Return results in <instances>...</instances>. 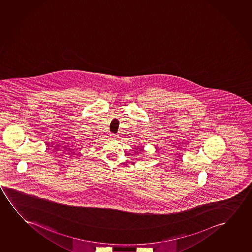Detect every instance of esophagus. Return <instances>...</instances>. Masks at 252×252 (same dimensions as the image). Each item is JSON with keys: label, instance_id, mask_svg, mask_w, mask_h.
<instances>
[{"label": "esophagus", "instance_id": "obj_1", "mask_svg": "<svg viewBox=\"0 0 252 252\" xmlns=\"http://www.w3.org/2000/svg\"><path fill=\"white\" fill-rule=\"evenodd\" d=\"M111 137H112V138H117L118 136L116 134H112L111 135Z\"/></svg>", "mask_w": 252, "mask_h": 252}]
</instances>
